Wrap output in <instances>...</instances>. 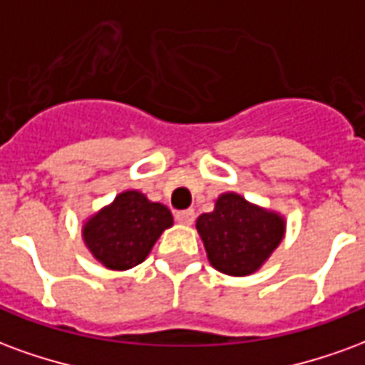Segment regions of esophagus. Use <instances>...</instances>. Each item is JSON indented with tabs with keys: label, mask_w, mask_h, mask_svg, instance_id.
<instances>
[{
	"label": "esophagus",
	"mask_w": 365,
	"mask_h": 365,
	"mask_svg": "<svg viewBox=\"0 0 365 365\" xmlns=\"http://www.w3.org/2000/svg\"><path fill=\"white\" fill-rule=\"evenodd\" d=\"M175 221L182 225H191L195 221V211L193 209H185V211H175Z\"/></svg>",
	"instance_id": "esophagus-1"
}]
</instances>
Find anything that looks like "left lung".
Returning a JSON list of instances; mask_svg holds the SVG:
<instances>
[{"instance_id":"1","label":"left lung","mask_w":365,"mask_h":365,"mask_svg":"<svg viewBox=\"0 0 365 365\" xmlns=\"http://www.w3.org/2000/svg\"><path fill=\"white\" fill-rule=\"evenodd\" d=\"M195 227L211 266L237 277L260 268L285 232L283 217L248 203L237 193H222L215 211L201 215Z\"/></svg>"}]
</instances>
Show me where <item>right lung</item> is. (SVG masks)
Masks as SVG:
<instances>
[{
  "label": "right lung",
  "mask_w": 365,
  "mask_h": 365,
  "mask_svg": "<svg viewBox=\"0 0 365 365\" xmlns=\"http://www.w3.org/2000/svg\"><path fill=\"white\" fill-rule=\"evenodd\" d=\"M172 225L166 205L152 203L140 191H123L83 225L82 232L86 246L105 268L128 269L144 262Z\"/></svg>",
  "instance_id": "add662e5"
}]
</instances>
